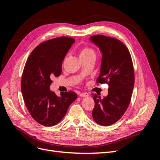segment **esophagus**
I'll return each mask as SVG.
<instances>
[{
    "mask_svg": "<svg viewBox=\"0 0 160 160\" xmlns=\"http://www.w3.org/2000/svg\"><path fill=\"white\" fill-rule=\"evenodd\" d=\"M79 95L81 97H88L89 96V94L87 93V92H84V93H81L79 94Z\"/></svg>",
    "mask_w": 160,
    "mask_h": 160,
    "instance_id": "34e87169",
    "label": "esophagus"
}]
</instances>
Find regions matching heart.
<instances>
[{"label": "heart", "mask_w": 160, "mask_h": 160, "mask_svg": "<svg viewBox=\"0 0 160 160\" xmlns=\"http://www.w3.org/2000/svg\"><path fill=\"white\" fill-rule=\"evenodd\" d=\"M92 55H95V51L91 47H84L80 52V57H87Z\"/></svg>", "instance_id": "b5f03b06"}]
</instances>
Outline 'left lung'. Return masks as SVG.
Segmentation results:
<instances>
[{
    "label": "left lung",
    "instance_id": "obj_1",
    "mask_svg": "<svg viewBox=\"0 0 160 160\" xmlns=\"http://www.w3.org/2000/svg\"><path fill=\"white\" fill-rule=\"evenodd\" d=\"M90 40L102 53L97 83L109 85L106 97L93 95L95 107L92 116L97 123L109 126L122 117L129 105L135 79L133 62L127 47L117 38L97 35Z\"/></svg>",
    "mask_w": 160,
    "mask_h": 160
}]
</instances>
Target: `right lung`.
Segmentation results:
<instances>
[{
	"instance_id": "add662e5",
	"label": "right lung",
	"mask_w": 160,
	"mask_h": 160,
	"mask_svg": "<svg viewBox=\"0 0 160 160\" xmlns=\"http://www.w3.org/2000/svg\"><path fill=\"white\" fill-rule=\"evenodd\" d=\"M75 41L71 37H61L41 43L31 52L24 67V101L31 117L44 126L59 123L77 98L73 91L61 92L57 96L49 89L51 78L61 75L62 62Z\"/></svg>"
}]
</instances>
